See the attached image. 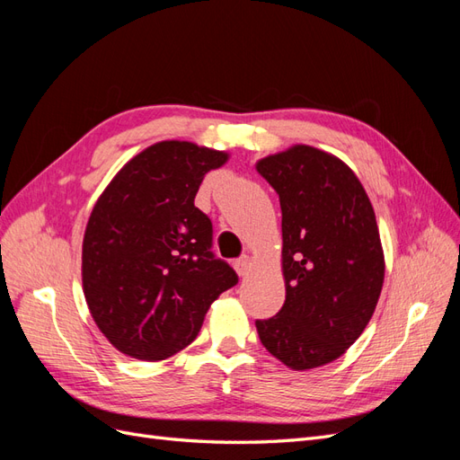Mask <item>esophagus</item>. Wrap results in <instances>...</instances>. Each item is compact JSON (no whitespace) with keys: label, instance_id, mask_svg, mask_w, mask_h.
Instances as JSON below:
<instances>
[{"label":"esophagus","instance_id":"1","mask_svg":"<svg viewBox=\"0 0 460 460\" xmlns=\"http://www.w3.org/2000/svg\"><path fill=\"white\" fill-rule=\"evenodd\" d=\"M234 269H235V272H238L240 278H247L249 272H252V261H249L247 257H242L234 262Z\"/></svg>","mask_w":460,"mask_h":460}]
</instances>
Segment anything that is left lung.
<instances>
[{
  "label": "left lung",
  "mask_w": 460,
  "mask_h": 460,
  "mask_svg": "<svg viewBox=\"0 0 460 460\" xmlns=\"http://www.w3.org/2000/svg\"><path fill=\"white\" fill-rule=\"evenodd\" d=\"M280 198L284 307L257 320L261 343L291 370L340 358L384 286V249L367 191L341 159L291 146L255 164Z\"/></svg>",
  "instance_id": "obj_1"
}]
</instances>
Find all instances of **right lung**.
<instances>
[{
  "label": "right lung",
  "mask_w": 460,
  "mask_h": 460,
  "mask_svg": "<svg viewBox=\"0 0 460 460\" xmlns=\"http://www.w3.org/2000/svg\"><path fill=\"white\" fill-rule=\"evenodd\" d=\"M228 159L193 142H157L97 198L82 242V289L120 353L155 363L182 351L211 303L238 284L211 253L213 225L193 205L205 174Z\"/></svg>",
  "instance_id": "obj_1"
}]
</instances>
